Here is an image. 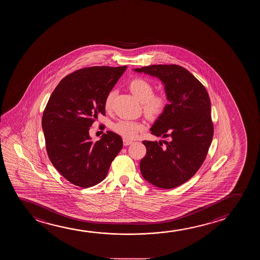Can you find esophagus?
I'll return each mask as SVG.
<instances>
[{"instance_id":"esophagus-1","label":"esophagus","mask_w":260,"mask_h":260,"mask_svg":"<svg viewBox=\"0 0 260 260\" xmlns=\"http://www.w3.org/2000/svg\"><path fill=\"white\" fill-rule=\"evenodd\" d=\"M131 144H132V140L123 139V145H124V146H128V145H131Z\"/></svg>"}]
</instances>
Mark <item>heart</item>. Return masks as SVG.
<instances>
[{
	"mask_svg": "<svg viewBox=\"0 0 260 260\" xmlns=\"http://www.w3.org/2000/svg\"><path fill=\"white\" fill-rule=\"evenodd\" d=\"M129 89L136 98L142 102L144 113L149 119H156L166 110L167 98L162 94H154V87L150 81L143 78H136L129 83ZM114 91H110L105 99V108L110 111L113 105ZM144 125L134 120H120L113 125V132L126 139L134 138L141 132Z\"/></svg>",
	"mask_w": 260,
	"mask_h": 260,
	"instance_id": "b5f03b06",
	"label": "heart"
}]
</instances>
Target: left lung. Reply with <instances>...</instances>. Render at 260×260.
<instances>
[{
    "instance_id": "8db88e82",
    "label": "left lung",
    "mask_w": 260,
    "mask_h": 260,
    "mask_svg": "<svg viewBox=\"0 0 260 260\" xmlns=\"http://www.w3.org/2000/svg\"><path fill=\"white\" fill-rule=\"evenodd\" d=\"M158 78L169 104L150 128L156 137L168 138L143 144L147 154L140 172L155 187L176 188L188 181L202 166L214 135L211 102L206 87L188 70L175 65H150L135 69Z\"/></svg>"
}]
</instances>
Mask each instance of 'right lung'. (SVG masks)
Segmentation results:
<instances>
[{
  "instance_id": "add662e5",
  "label": "right lung",
  "mask_w": 260,
  "mask_h": 260,
  "mask_svg": "<svg viewBox=\"0 0 260 260\" xmlns=\"http://www.w3.org/2000/svg\"><path fill=\"white\" fill-rule=\"evenodd\" d=\"M127 66L80 69L60 80L42 118L50 161L67 181L89 188L105 180L122 147V139L106 132L92 141L89 128L106 114L105 99Z\"/></svg>"
}]
</instances>
